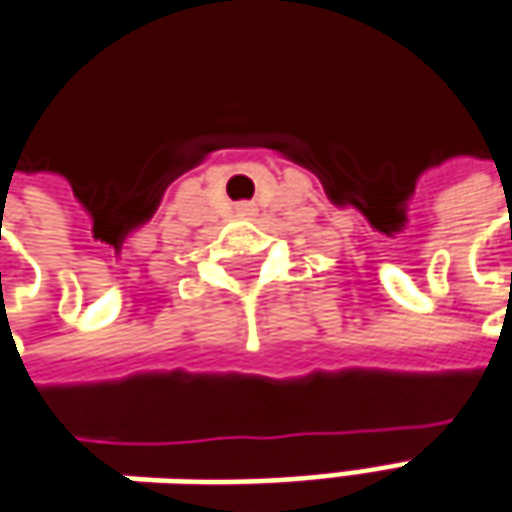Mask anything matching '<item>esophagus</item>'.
<instances>
[{"label": "esophagus", "mask_w": 512, "mask_h": 512, "mask_svg": "<svg viewBox=\"0 0 512 512\" xmlns=\"http://www.w3.org/2000/svg\"><path fill=\"white\" fill-rule=\"evenodd\" d=\"M235 212H238V218H252V215L257 212V206H255V203L243 201V203H238V206H235Z\"/></svg>", "instance_id": "1"}]
</instances>
